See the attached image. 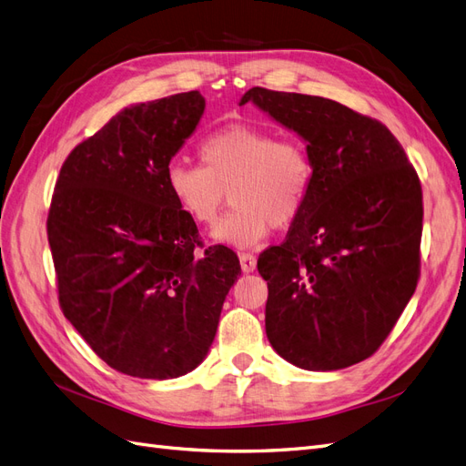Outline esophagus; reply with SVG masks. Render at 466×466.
Segmentation results:
<instances>
[{"instance_id":"1","label":"esophagus","mask_w":466,"mask_h":466,"mask_svg":"<svg viewBox=\"0 0 466 466\" xmlns=\"http://www.w3.org/2000/svg\"><path fill=\"white\" fill-rule=\"evenodd\" d=\"M238 260H241V270L243 272H255L257 270V257L248 255V252H243V255H238Z\"/></svg>"}]
</instances>
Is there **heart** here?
I'll use <instances>...</instances> for the list:
<instances>
[{
	"label": "heart",
	"mask_w": 466,
	"mask_h": 466,
	"mask_svg": "<svg viewBox=\"0 0 466 466\" xmlns=\"http://www.w3.org/2000/svg\"><path fill=\"white\" fill-rule=\"evenodd\" d=\"M202 167L173 163L167 168V190L177 208L200 228L225 216L211 238L235 248H252L301 216L313 187V161L307 147L291 137L248 124H228L200 144Z\"/></svg>",
	"instance_id": "1"
}]
</instances>
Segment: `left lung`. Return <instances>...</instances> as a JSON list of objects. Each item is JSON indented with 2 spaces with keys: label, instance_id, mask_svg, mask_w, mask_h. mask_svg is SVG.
Returning a JSON list of instances; mask_svg holds the SVG:
<instances>
[{
  "label": "left lung",
  "instance_id": "1",
  "mask_svg": "<svg viewBox=\"0 0 466 466\" xmlns=\"http://www.w3.org/2000/svg\"><path fill=\"white\" fill-rule=\"evenodd\" d=\"M247 103L298 134L315 168L284 245L258 258L266 336L295 368H350L383 344L414 295L418 175L387 126L330 98L252 87Z\"/></svg>",
  "mask_w": 466,
  "mask_h": 466
}]
</instances>
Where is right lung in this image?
<instances>
[{
    "label": "right lung",
    "mask_w": 466,
    "mask_h": 466,
    "mask_svg": "<svg viewBox=\"0 0 466 466\" xmlns=\"http://www.w3.org/2000/svg\"><path fill=\"white\" fill-rule=\"evenodd\" d=\"M206 108L198 91L124 106L66 159L48 243L66 319L112 370L177 379L214 342L241 276L218 245L196 257L198 228L167 190V168Z\"/></svg>",
    "instance_id": "1"
}]
</instances>
